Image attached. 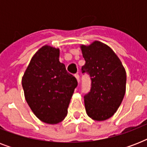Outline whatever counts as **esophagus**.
Masks as SVG:
<instances>
[{
	"label": "esophagus",
	"mask_w": 147,
	"mask_h": 147,
	"mask_svg": "<svg viewBox=\"0 0 147 147\" xmlns=\"http://www.w3.org/2000/svg\"><path fill=\"white\" fill-rule=\"evenodd\" d=\"M75 77H76V79H77V81H78V83H79V82H80V78H79V75H78V74H76V75H75Z\"/></svg>",
	"instance_id": "1"
}]
</instances>
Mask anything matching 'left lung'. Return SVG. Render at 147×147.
Returning <instances> with one entry per match:
<instances>
[{"instance_id":"8db88e82","label":"left lung","mask_w":147,"mask_h":147,"mask_svg":"<svg viewBox=\"0 0 147 147\" xmlns=\"http://www.w3.org/2000/svg\"><path fill=\"white\" fill-rule=\"evenodd\" d=\"M81 49L85 60L82 71L88 74L92 80L91 90L84 96L85 110L94 121H105L114 115L123 100L125 69L114 51L103 42L82 45Z\"/></svg>"}]
</instances>
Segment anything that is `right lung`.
<instances>
[{"label":"right lung","instance_id":"1","mask_svg":"<svg viewBox=\"0 0 147 147\" xmlns=\"http://www.w3.org/2000/svg\"><path fill=\"white\" fill-rule=\"evenodd\" d=\"M59 49L44 46L31 59L22 86L33 114L44 123L55 124L66 117L78 82L59 62Z\"/></svg>","mask_w":147,"mask_h":147}]
</instances>
